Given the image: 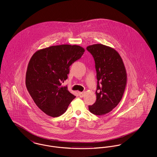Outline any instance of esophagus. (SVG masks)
<instances>
[{
    "mask_svg": "<svg viewBox=\"0 0 157 157\" xmlns=\"http://www.w3.org/2000/svg\"><path fill=\"white\" fill-rule=\"evenodd\" d=\"M79 95L80 97H83L85 95V92H79Z\"/></svg>",
    "mask_w": 157,
    "mask_h": 157,
    "instance_id": "esophagus-1",
    "label": "esophagus"
}]
</instances>
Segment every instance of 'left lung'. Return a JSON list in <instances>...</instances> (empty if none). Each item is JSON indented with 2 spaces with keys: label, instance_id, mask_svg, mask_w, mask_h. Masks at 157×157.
<instances>
[{
  "label": "left lung",
  "instance_id": "left-lung-1",
  "mask_svg": "<svg viewBox=\"0 0 157 157\" xmlns=\"http://www.w3.org/2000/svg\"><path fill=\"white\" fill-rule=\"evenodd\" d=\"M86 49L95 60L98 80L97 101L89 106V110L96 115H104L122 98L127 86L126 69L119 53L111 47L98 44L90 45Z\"/></svg>",
  "mask_w": 157,
  "mask_h": 157
}]
</instances>
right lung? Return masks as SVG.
Instances as JSON below:
<instances>
[{"label": "right lung", "instance_id": "obj_1", "mask_svg": "<svg viewBox=\"0 0 157 157\" xmlns=\"http://www.w3.org/2000/svg\"><path fill=\"white\" fill-rule=\"evenodd\" d=\"M84 52L79 45H55L39 49L31 57L26 86L34 102L46 115L59 117L76 97L62 83L67 79L69 67Z\"/></svg>", "mask_w": 157, "mask_h": 157}]
</instances>
